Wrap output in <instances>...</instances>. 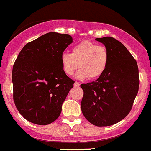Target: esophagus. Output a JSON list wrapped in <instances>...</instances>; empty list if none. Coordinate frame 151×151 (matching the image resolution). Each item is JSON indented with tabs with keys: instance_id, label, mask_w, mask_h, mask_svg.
Listing matches in <instances>:
<instances>
[{
	"instance_id": "1",
	"label": "esophagus",
	"mask_w": 151,
	"mask_h": 151,
	"mask_svg": "<svg viewBox=\"0 0 151 151\" xmlns=\"http://www.w3.org/2000/svg\"><path fill=\"white\" fill-rule=\"evenodd\" d=\"M80 86V83H78V82H75V83H74V86H75V87H79Z\"/></svg>"
}]
</instances>
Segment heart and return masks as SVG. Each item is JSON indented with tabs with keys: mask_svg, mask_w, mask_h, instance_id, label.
<instances>
[{
	"mask_svg": "<svg viewBox=\"0 0 151 151\" xmlns=\"http://www.w3.org/2000/svg\"><path fill=\"white\" fill-rule=\"evenodd\" d=\"M60 63L66 75L72 76L79 66V79L94 80L101 77L108 68L109 53L105 46L83 40L73 46L71 54L63 53Z\"/></svg>",
	"mask_w": 151,
	"mask_h": 151,
	"instance_id": "1",
	"label": "heart"
}]
</instances>
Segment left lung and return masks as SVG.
Returning <instances> with one entry per match:
<instances>
[{
	"mask_svg": "<svg viewBox=\"0 0 151 151\" xmlns=\"http://www.w3.org/2000/svg\"><path fill=\"white\" fill-rule=\"evenodd\" d=\"M109 53V63L95 81L80 85L81 110L96 126H109L123 119L132 108L139 91L137 63L125 46L112 37L96 38Z\"/></svg>",
	"mask_w": 151,
	"mask_h": 151,
	"instance_id": "obj_1",
	"label": "left lung"
}]
</instances>
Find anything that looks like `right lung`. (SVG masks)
Here are the masks:
<instances>
[{
	"label": "right lung",
	"instance_id": "obj_1",
	"mask_svg": "<svg viewBox=\"0 0 151 151\" xmlns=\"http://www.w3.org/2000/svg\"><path fill=\"white\" fill-rule=\"evenodd\" d=\"M72 37L49 32L25 45L12 68L13 99L20 114L40 125L59 117L74 81L62 68L61 55Z\"/></svg>",
	"mask_w": 151,
	"mask_h": 151
}]
</instances>
